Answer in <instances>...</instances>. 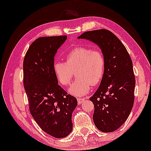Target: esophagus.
Instances as JSON below:
<instances>
[{"label": "esophagus", "instance_id": "34e87169", "mask_svg": "<svg viewBox=\"0 0 151 151\" xmlns=\"http://www.w3.org/2000/svg\"><path fill=\"white\" fill-rule=\"evenodd\" d=\"M84 101L85 98H77V102L78 103V104H81Z\"/></svg>", "mask_w": 151, "mask_h": 151}]
</instances>
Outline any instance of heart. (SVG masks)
<instances>
[{"label": "heart", "instance_id": "obj_1", "mask_svg": "<svg viewBox=\"0 0 151 151\" xmlns=\"http://www.w3.org/2000/svg\"><path fill=\"white\" fill-rule=\"evenodd\" d=\"M105 58L100 50H92L86 47L73 49L66 55V62L56 61L53 64L54 73L60 84L67 86L76 71V79L70 87L68 92L81 97L88 93L91 85L102 81L104 74Z\"/></svg>", "mask_w": 151, "mask_h": 151}]
</instances>
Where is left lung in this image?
I'll use <instances>...</instances> for the list:
<instances>
[{
    "label": "left lung",
    "mask_w": 151,
    "mask_h": 151,
    "mask_svg": "<svg viewBox=\"0 0 151 151\" xmlns=\"http://www.w3.org/2000/svg\"><path fill=\"white\" fill-rule=\"evenodd\" d=\"M78 39L96 44L104 55V76L89 100L94 104L96 127L102 132H114L125 122L134 105L136 81L132 59L121 40L108 30L88 31Z\"/></svg>",
    "instance_id": "left-lung-1"
}]
</instances>
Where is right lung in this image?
<instances>
[{
	"label": "right lung",
	"instance_id": "obj_1",
	"mask_svg": "<svg viewBox=\"0 0 151 151\" xmlns=\"http://www.w3.org/2000/svg\"><path fill=\"white\" fill-rule=\"evenodd\" d=\"M67 36L40 37L29 47L24 60V86L32 117L42 130L56 138L73 131L72 115L76 98L59 85L53 70L54 57Z\"/></svg>",
	"mask_w": 151,
	"mask_h": 151
}]
</instances>
